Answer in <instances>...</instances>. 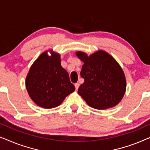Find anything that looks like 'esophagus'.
Masks as SVG:
<instances>
[{
	"instance_id": "obj_1",
	"label": "esophagus",
	"mask_w": 150,
	"mask_h": 150,
	"mask_svg": "<svg viewBox=\"0 0 150 150\" xmlns=\"http://www.w3.org/2000/svg\"><path fill=\"white\" fill-rule=\"evenodd\" d=\"M74 86H75V88H76V89H79V83H75L74 84Z\"/></svg>"
}]
</instances>
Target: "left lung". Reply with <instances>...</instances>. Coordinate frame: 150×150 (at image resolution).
I'll list each match as a JSON object with an SVG mask.
<instances>
[{
    "instance_id": "8db88e82",
    "label": "left lung",
    "mask_w": 150,
    "mask_h": 150,
    "mask_svg": "<svg viewBox=\"0 0 150 150\" xmlns=\"http://www.w3.org/2000/svg\"><path fill=\"white\" fill-rule=\"evenodd\" d=\"M76 55L84 62L81 71L84 83L78 89L79 95L96 109L116 106L126 88L124 73L117 62L102 50L89 57L83 52H77Z\"/></svg>"
}]
</instances>
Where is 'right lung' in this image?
<instances>
[{"label": "right lung", "mask_w": 150, "mask_h": 150, "mask_svg": "<svg viewBox=\"0 0 150 150\" xmlns=\"http://www.w3.org/2000/svg\"><path fill=\"white\" fill-rule=\"evenodd\" d=\"M30 98L38 106L52 108L60 105L66 96L74 91L68 73L61 65L59 54L42 53L35 61L26 79Z\"/></svg>", "instance_id": "obj_1"}]
</instances>
